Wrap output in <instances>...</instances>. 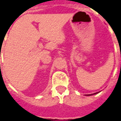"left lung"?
Here are the masks:
<instances>
[{"mask_svg": "<svg viewBox=\"0 0 121 121\" xmlns=\"http://www.w3.org/2000/svg\"><path fill=\"white\" fill-rule=\"evenodd\" d=\"M96 93H93V94H91V95H89L88 96H91V95H95V94H96Z\"/></svg>", "mask_w": 121, "mask_h": 121, "instance_id": "obj_1", "label": "left lung"}]
</instances>
